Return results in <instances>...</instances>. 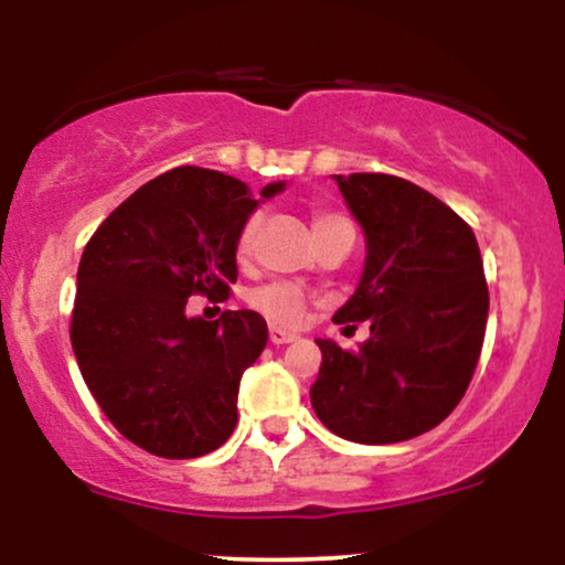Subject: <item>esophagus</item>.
Listing matches in <instances>:
<instances>
[{
    "label": "esophagus",
    "mask_w": 565,
    "mask_h": 565,
    "mask_svg": "<svg viewBox=\"0 0 565 565\" xmlns=\"http://www.w3.org/2000/svg\"><path fill=\"white\" fill-rule=\"evenodd\" d=\"M268 337H270V342H274V345H287V342L297 340L295 332H289V329H281V327H270Z\"/></svg>",
    "instance_id": "esophagus-1"
}]
</instances>
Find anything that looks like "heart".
<instances>
[{"instance_id":"1","label":"heart","mask_w":565,"mask_h":565,"mask_svg":"<svg viewBox=\"0 0 565 565\" xmlns=\"http://www.w3.org/2000/svg\"><path fill=\"white\" fill-rule=\"evenodd\" d=\"M337 223H348V220L342 215H334V212H321V215H316L313 220V231L319 233ZM255 231H257V217H249L242 228H238V236H236L238 260H246V257L252 255V246H255ZM249 302L255 305L260 313H265L268 319H274L278 323H297L305 313V291L300 287H295V284H284V281L265 284V287L252 291Z\"/></svg>"}]
</instances>
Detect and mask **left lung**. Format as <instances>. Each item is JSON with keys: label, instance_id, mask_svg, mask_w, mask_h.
Returning a JSON list of instances; mask_svg holds the SVG:
<instances>
[{"label": "left lung", "instance_id": "8db88e82", "mask_svg": "<svg viewBox=\"0 0 565 565\" xmlns=\"http://www.w3.org/2000/svg\"><path fill=\"white\" fill-rule=\"evenodd\" d=\"M366 236V263L337 323L369 340L321 348L310 404L334 436L398 444L433 430L468 391L489 319L476 233L444 201L395 174H332Z\"/></svg>", "mask_w": 565, "mask_h": 565}]
</instances>
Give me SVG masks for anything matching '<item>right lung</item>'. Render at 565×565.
Listing matches in <instances>:
<instances>
[{
  "mask_svg": "<svg viewBox=\"0 0 565 565\" xmlns=\"http://www.w3.org/2000/svg\"><path fill=\"white\" fill-rule=\"evenodd\" d=\"M281 191L270 183L260 196ZM257 204L231 174L178 167L121 201L84 246L76 364L116 430L148 454L204 457L238 423V382L268 342L265 319L255 310L191 319L185 305L191 295L228 297L238 228Z\"/></svg>",
  "mask_w": 565,
  "mask_h": 565,
  "instance_id": "right-lung-1",
  "label": "right lung"
}]
</instances>
